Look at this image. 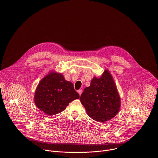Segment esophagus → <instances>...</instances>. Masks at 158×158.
Returning a JSON list of instances; mask_svg holds the SVG:
<instances>
[{
    "label": "esophagus",
    "mask_w": 158,
    "mask_h": 158,
    "mask_svg": "<svg viewBox=\"0 0 158 158\" xmlns=\"http://www.w3.org/2000/svg\"><path fill=\"white\" fill-rule=\"evenodd\" d=\"M77 92L79 93V95H81V94H82V90H81V89H79V90H77Z\"/></svg>",
    "instance_id": "1"
}]
</instances>
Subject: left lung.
<instances>
[{"label":"left lung","instance_id":"left-lung-1","mask_svg":"<svg viewBox=\"0 0 158 158\" xmlns=\"http://www.w3.org/2000/svg\"><path fill=\"white\" fill-rule=\"evenodd\" d=\"M87 114L93 120L106 122L114 118L120 107V98L110 73L106 70L94 77L80 97Z\"/></svg>","mask_w":158,"mask_h":158}]
</instances>
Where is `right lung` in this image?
<instances>
[{"mask_svg": "<svg viewBox=\"0 0 158 158\" xmlns=\"http://www.w3.org/2000/svg\"><path fill=\"white\" fill-rule=\"evenodd\" d=\"M79 98L72 82L61 74L51 73L40 82L34 97L36 107L46 115H54L64 110L73 100Z\"/></svg>", "mask_w": 158, "mask_h": 158, "instance_id": "obj_1", "label": "right lung"}]
</instances>
